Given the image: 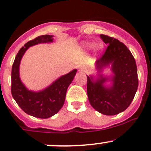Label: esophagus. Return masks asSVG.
<instances>
[{"instance_id":"esophagus-1","label":"esophagus","mask_w":151,"mask_h":151,"mask_svg":"<svg viewBox=\"0 0 151 151\" xmlns=\"http://www.w3.org/2000/svg\"><path fill=\"white\" fill-rule=\"evenodd\" d=\"M79 70H80V71H81V72H87V71H88V69L86 68V67L84 66L80 67Z\"/></svg>"}]
</instances>
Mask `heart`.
Instances as JSON below:
<instances>
[{"instance_id":"obj_1","label":"heart","mask_w":151,"mask_h":151,"mask_svg":"<svg viewBox=\"0 0 151 151\" xmlns=\"http://www.w3.org/2000/svg\"><path fill=\"white\" fill-rule=\"evenodd\" d=\"M85 46L87 48L91 49V48H93V47L95 46V45H94V44H91V43H86V44H85Z\"/></svg>"}]
</instances>
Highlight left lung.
<instances>
[{
	"instance_id": "8db88e82",
	"label": "left lung",
	"mask_w": 151,
	"mask_h": 151,
	"mask_svg": "<svg viewBox=\"0 0 151 151\" xmlns=\"http://www.w3.org/2000/svg\"><path fill=\"white\" fill-rule=\"evenodd\" d=\"M106 46L104 52L96 62L99 78L87 76V93L90 104L96 111L106 115H114L126 110L134 99L138 88L137 68L134 56L124 44L106 35H100ZM111 64L114 76L103 77L100 73ZM112 85L106 87V81Z\"/></svg>"
}]
</instances>
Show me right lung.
I'll return each mask as SVG.
<instances>
[{"label":"right lung","instance_id":"add662e5","mask_svg":"<svg viewBox=\"0 0 151 151\" xmlns=\"http://www.w3.org/2000/svg\"><path fill=\"white\" fill-rule=\"evenodd\" d=\"M52 37L50 35H43L29 41L19 50L12 65L11 87L12 96L25 113L39 118H50L58 112L64 104L67 88L77 73V69H74L59 77L43 91L38 92L29 91L21 82L19 68L25 51L30 47L38 44L52 42Z\"/></svg>","mask_w":151,"mask_h":151}]
</instances>
